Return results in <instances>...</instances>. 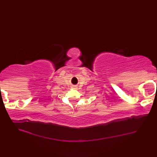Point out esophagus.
<instances>
[{
	"instance_id": "1",
	"label": "esophagus",
	"mask_w": 157,
	"mask_h": 157,
	"mask_svg": "<svg viewBox=\"0 0 157 157\" xmlns=\"http://www.w3.org/2000/svg\"><path fill=\"white\" fill-rule=\"evenodd\" d=\"M73 87H76V86H73Z\"/></svg>"
}]
</instances>
